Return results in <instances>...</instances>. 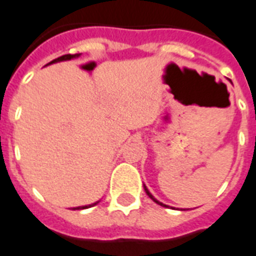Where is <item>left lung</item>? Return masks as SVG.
Wrapping results in <instances>:
<instances>
[{
    "instance_id": "left-lung-1",
    "label": "left lung",
    "mask_w": 256,
    "mask_h": 256,
    "mask_svg": "<svg viewBox=\"0 0 256 256\" xmlns=\"http://www.w3.org/2000/svg\"><path fill=\"white\" fill-rule=\"evenodd\" d=\"M144 190H145V192H146V194H148V196H149V198H150V200H152L153 202H156L157 205H160V206H166V205H164V204H162V202H160V200H157L156 198H154V196H153L152 194H150V192H149V190H148L146 186H145V184H144Z\"/></svg>"
}]
</instances>
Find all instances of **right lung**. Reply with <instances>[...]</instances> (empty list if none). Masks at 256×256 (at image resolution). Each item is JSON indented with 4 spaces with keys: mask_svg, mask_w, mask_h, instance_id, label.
Listing matches in <instances>:
<instances>
[{
    "mask_svg": "<svg viewBox=\"0 0 256 256\" xmlns=\"http://www.w3.org/2000/svg\"><path fill=\"white\" fill-rule=\"evenodd\" d=\"M78 54H74V56H72V54H66V56H62L60 58H56V60H51L50 64H56V62H60V60H73V58H77ZM50 64H47V65H50ZM99 204V200L98 202H94V204H90V205H86V206H78V208H74V209L80 210V209H88V208H92V206L98 205Z\"/></svg>",
    "mask_w": 256,
    "mask_h": 256,
    "instance_id": "obj_1",
    "label": "right lung"
}]
</instances>
